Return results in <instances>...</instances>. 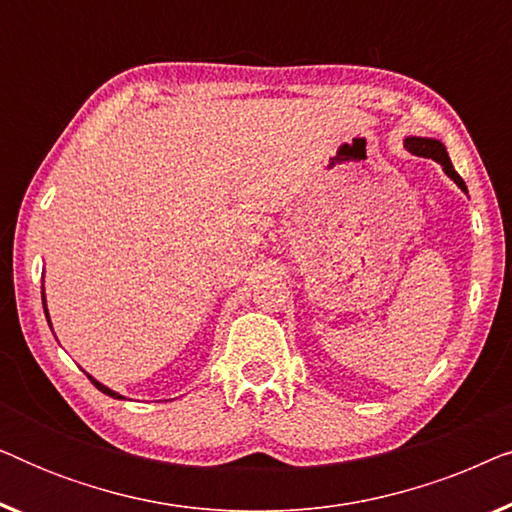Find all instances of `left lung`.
<instances>
[{
    "instance_id": "obj_1",
    "label": "left lung",
    "mask_w": 512,
    "mask_h": 512,
    "mask_svg": "<svg viewBox=\"0 0 512 512\" xmlns=\"http://www.w3.org/2000/svg\"><path fill=\"white\" fill-rule=\"evenodd\" d=\"M403 146L412 153V156L431 158V160H436V163L443 165V170H445L447 177H450V179L454 181V184H457V186L461 188V191L468 193L464 179H461L459 174H457V170H454V167H452V160H450V156H447L445 144L440 142V139H431V137H405V139H403Z\"/></svg>"
}]
</instances>
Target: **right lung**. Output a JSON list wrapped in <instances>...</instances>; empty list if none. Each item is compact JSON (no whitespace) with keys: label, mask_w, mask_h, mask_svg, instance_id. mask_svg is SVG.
I'll return each mask as SVG.
<instances>
[{"label":"right lung","mask_w":512,"mask_h":512,"mask_svg":"<svg viewBox=\"0 0 512 512\" xmlns=\"http://www.w3.org/2000/svg\"><path fill=\"white\" fill-rule=\"evenodd\" d=\"M41 300H44V312H46V319H48V326H51V317H48V307H46V296H44V291H41ZM90 377V382H93L95 384V387L97 389H100L102 391V394H107V396H111V398H125V396H121V394H116V391L114 389H109V387H104V384L102 382H97L95 380V377L93 375H88Z\"/></svg>","instance_id":"right-lung-1"}]
</instances>
